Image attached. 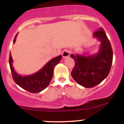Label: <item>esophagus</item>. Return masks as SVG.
Here are the masks:
<instances>
[{
	"instance_id": "1",
	"label": "esophagus",
	"mask_w": 124,
	"mask_h": 124,
	"mask_svg": "<svg viewBox=\"0 0 124 124\" xmlns=\"http://www.w3.org/2000/svg\"><path fill=\"white\" fill-rule=\"evenodd\" d=\"M70 55V51L68 50H64L62 53V56H63V58H66L67 57H69Z\"/></svg>"
}]
</instances>
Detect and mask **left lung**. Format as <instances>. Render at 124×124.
<instances>
[{
    "label": "left lung",
    "mask_w": 124,
    "mask_h": 124,
    "mask_svg": "<svg viewBox=\"0 0 124 124\" xmlns=\"http://www.w3.org/2000/svg\"><path fill=\"white\" fill-rule=\"evenodd\" d=\"M93 37L101 42L98 52L90 55L71 54L75 65L71 72L73 78L81 86L90 88L101 83L111 68L113 52L104 29L99 28Z\"/></svg>",
    "instance_id": "1"
}]
</instances>
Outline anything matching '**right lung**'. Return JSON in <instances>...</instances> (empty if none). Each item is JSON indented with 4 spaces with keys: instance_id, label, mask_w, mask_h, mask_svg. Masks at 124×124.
I'll list each match as a JSON object with an SVG mask.
<instances>
[{
    "instance_id": "obj_1",
    "label": "right lung",
    "mask_w": 124,
    "mask_h": 124,
    "mask_svg": "<svg viewBox=\"0 0 124 124\" xmlns=\"http://www.w3.org/2000/svg\"><path fill=\"white\" fill-rule=\"evenodd\" d=\"M18 33L15 35L14 43L16 41ZM62 56L60 55L51 59L40 70L30 75L22 76L15 71L13 67V59L10 53L9 64L14 81L20 87L31 93H38L44 90L50 84L53 74L54 68L60 63Z\"/></svg>"
}]
</instances>
